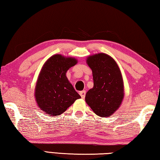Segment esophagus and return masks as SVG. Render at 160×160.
<instances>
[{"mask_svg": "<svg viewBox=\"0 0 160 160\" xmlns=\"http://www.w3.org/2000/svg\"><path fill=\"white\" fill-rule=\"evenodd\" d=\"M79 95L82 97V98H84L86 96V91H82L79 92Z\"/></svg>", "mask_w": 160, "mask_h": 160, "instance_id": "obj_1", "label": "esophagus"}]
</instances>
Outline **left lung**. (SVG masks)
<instances>
[{"mask_svg":"<svg viewBox=\"0 0 160 160\" xmlns=\"http://www.w3.org/2000/svg\"><path fill=\"white\" fill-rule=\"evenodd\" d=\"M86 63L93 73V87L86 93V102L98 116L112 115L124 97V81L118 64L102 52L88 56Z\"/></svg>","mask_w":160,"mask_h":160,"instance_id":"obj_1","label":"left lung"}]
</instances>
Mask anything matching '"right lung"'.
I'll use <instances>...</instances> for the list:
<instances>
[{
    "mask_svg": "<svg viewBox=\"0 0 160 160\" xmlns=\"http://www.w3.org/2000/svg\"><path fill=\"white\" fill-rule=\"evenodd\" d=\"M77 59L56 54L48 59L39 73L34 96L38 108L52 117L60 115L81 96L69 82L66 73Z\"/></svg>",
    "mask_w": 160,
    "mask_h": 160,
    "instance_id": "obj_1",
    "label": "right lung"
}]
</instances>
